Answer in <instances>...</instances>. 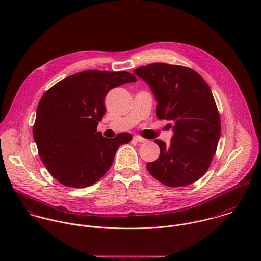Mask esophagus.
Returning <instances> with one entry per match:
<instances>
[{"label":"esophagus","instance_id":"34e87169","mask_svg":"<svg viewBox=\"0 0 261 261\" xmlns=\"http://www.w3.org/2000/svg\"><path fill=\"white\" fill-rule=\"evenodd\" d=\"M134 140H135L136 142H138V143H146V142H147L146 139H144V138H142V137H140V136H135V137H134Z\"/></svg>","mask_w":261,"mask_h":261}]
</instances>
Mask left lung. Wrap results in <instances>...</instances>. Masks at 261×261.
Segmentation results:
<instances>
[{"label": "left lung", "instance_id": "1", "mask_svg": "<svg viewBox=\"0 0 261 261\" xmlns=\"http://www.w3.org/2000/svg\"><path fill=\"white\" fill-rule=\"evenodd\" d=\"M150 87L156 116L171 123L170 145L155 140L160 156L148 163L149 174L169 187L190 185L210 167L221 134L218 110L207 82L181 65L151 63L134 70Z\"/></svg>", "mask_w": 261, "mask_h": 261}]
</instances>
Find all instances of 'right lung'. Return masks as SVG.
<instances>
[{"mask_svg":"<svg viewBox=\"0 0 261 261\" xmlns=\"http://www.w3.org/2000/svg\"><path fill=\"white\" fill-rule=\"evenodd\" d=\"M135 81L125 71L85 70L62 79L43 94L33 137L42 162L60 184L91 186L109 171L117 149L132 141L128 133L107 139L96 127L107 111L108 92Z\"/></svg>","mask_w":261,"mask_h":261,"instance_id":"obj_1","label":"right lung"}]
</instances>
